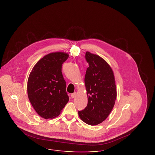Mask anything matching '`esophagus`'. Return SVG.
Instances as JSON below:
<instances>
[{
    "mask_svg": "<svg viewBox=\"0 0 155 155\" xmlns=\"http://www.w3.org/2000/svg\"><path fill=\"white\" fill-rule=\"evenodd\" d=\"M76 94H77V93H76V92L72 93V94H71V97H72V98H74V97L76 96Z\"/></svg>",
    "mask_w": 155,
    "mask_h": 155,
    "instance_id": "obj_1",
    "label": "esophagus"
}]
</instances>
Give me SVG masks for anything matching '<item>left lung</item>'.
Here are the masks:
<instances>
[{"instance_id": "obj_1", "label": "left lung", "mask_w": 155, "mask_h": 155, "mask_svg": "<svg viewBox=\"0 0 155 155\" xmlns=\"http://www.w3.org/2000/svg\"><path fill=\"white\" fill-rule=\"evenodd\" d=\"M85 58L89 64L84 77L88 101L78 115L85 123L94 126L103 122L112 110L117 98L116 84L113 71L104 59L89 51Z\"/></svg>"}]
</instances>
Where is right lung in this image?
I'll return each mask as SVG.
<instances>
[{
  "label": "right lung",
  "instance_id": "add662e5",
  "mask_svg": "<svg viewBox=\"0 0 155 155\" xmlns=\"http://www.w3.org/2000/svg\"><path fill=\"white\" fill-rule=\"evenodd\" d=\"M69 55L51 53L34 65L28 80L29 99L38 115L45 119L58 117L69 100L61 72L62 64Z\"/></svg>",
  "mask_w": 155,
  "mask_h": 155
}]
</instances>
